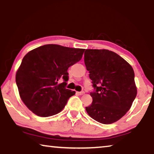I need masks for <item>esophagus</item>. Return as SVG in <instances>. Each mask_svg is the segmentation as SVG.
Wrapping results in <instances>:
<instances>
[{"mask_svg":"<svg viewBox=\"0 0 154 154\" xmlns=\"http://www.w3.org/2000/svg\"><path fill=\"white\" fill-rule=\"evenodd\" d=\"M84 92H77V94H79V95H83V94H84Z\"/></svg>","mask_w":154,"mask_h":154,"instance_id":"obj_1","label":"esophagus"}]
</instances>
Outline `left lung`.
Listing matches in <instances>:
<instances>
[{"instance_id":"8db88e82","label":"left lung","mask_w":154,"mask_h":154,"mask_svg":"<svg viewBox=\"0 0 154 154\" xmlns=\"http://www.w3.org/2000/svg\"><path fill=\"white\" fill-rule=\"evenodd\" d=\"M84 62L92 81V103L85 107L94 120L110 124L128 111L137 90L134 72L129 63L107 49H86Z\"/></svg>"}]
</instances>
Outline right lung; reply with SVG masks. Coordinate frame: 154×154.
<instances>
[{"label": "right lung", "mask_w": 154, "mask_h": 154, "mask_svg": "<svg viewBox=\"0 0 154 154\" xmlns=\"http://www.w3.org/2000/svg\"><path fill=\"white\" fill-rule=\"evenodd\" d=\"M84 49L49 44L30 51L23 58L15 82L20 98L40 117L60 112L75 91L66 89L68 69L82 58ZM63 79L64 82L60 83Z\"/></svg>", "instance_id": "add662e5"}]
</instances>
